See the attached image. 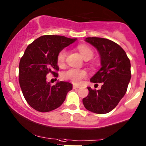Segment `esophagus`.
Returning <instances> with one entry per match:
<instances>
[{
	"label": "esophagus",
	"mask_w": 146,
	"mask_h": 146,
	"mask_svg": "<svg viewBox=\"0 0 146 146\" xmlns=\"http://www.w3.org/2000/svg\"><path fill=\"white\" fill-rule=\"evenodd\" d=\"M80 86L77 85V84H73V89H78V88H80Z\"/></svg>",
	"instance_id": "34e87169"
}]
</instances>
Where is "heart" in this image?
<instances>
[{
	"label": "heart",
	"mask_w": 146,
	"mask_h": 146,
	"mask_svg": "<svg viewBox=\"0 0 146 146\" xmlns=\"http://www.w3.org/2000/svg\"><path fill=\"white\" fill-rule=\"evenodd\" d=\"M78 50L80 52L83 58L85 60H89L94 57V52L93 50L86 45H80L78 47ZM67 55V51L66 49L61 50L57 56V64L62 66L64 64L66 57ZM86 73L85 70L78 69V68H70L62 73V77L64 80L72 82L75 84H79L83 78H86Z\"/></svg>",
	"instance_id": "1"
}]
</instances>
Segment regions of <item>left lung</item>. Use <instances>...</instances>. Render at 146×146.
<instances>
[{"label":"left lung","mask_w":146,"mask_h":146,"mask_svg":"<svg viewBox=\"0 0 146 146\" xmlns=\"http://www.w3.org/2000/svg\"><path fill=\"white\" fill-rule=\"evenodd\" d=\"M85 41L98 50L101 68L91 78V82L102 83L99 90L88 87L89 94L82 99L87 110L99 114L111 111L125 94L131 78L130 61L119 45L110 39L87 37Z\"/></svg>","instance_id":"1"}]
</instances>
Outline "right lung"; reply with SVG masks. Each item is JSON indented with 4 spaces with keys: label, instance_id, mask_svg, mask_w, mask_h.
<instances>
[{
    "label": "right lung",
    "instance_id": "obj_1",
    "mask_svg": "<svg viewBox=\"0 0 146 146\" xmlns=\"http://www.w3.org/2000/svg\"><path fill=\"white\" fill-rule=\"evenodd\" d=\"M59 35H44L29 44L19 62V81L25 100L40 112L58 108L73 88L68 82H58L51 86L46 81L49 73L57 78V56L61 50L74 42Z\"/></svg>",
    "mask_w": 146,
    "mask_h": 146
}]
</instances>
